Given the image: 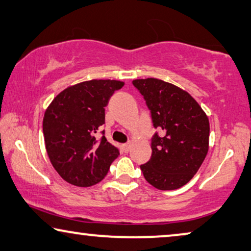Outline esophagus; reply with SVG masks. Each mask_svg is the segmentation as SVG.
Instances as JSON below:
<instances>
[{
	"instance_id": "obj_1",
	"label": "esophagus",
	"mask_w": 251,
	"mask_h": 251,
	"mask_svg": "<svg viewBox=\"0 0 251 251\" xmlns=\"http://www.w3.org/2000/svg\"><path fill=\"white\" fill-rule=\"evenodd\" d=\"M123 149H124V152H128L129 151V149H130V144L129 143H126V144H124L123 145Z\"/></svg>"
}]
</instances>
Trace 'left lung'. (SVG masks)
<instances>
[{"label":"left lung","instance_id":"left-lung-1","mask_svg":"<svg viewBox=\"0 0 251 251\" xmlns=\"http://www.w3.org/2000/svg\"><path fill=\"white\" fill-rule=\"evenodd\" d=\"M151 111L155 133L152 155L141 170L149 184L160 190L186 185L200 169L208 151L209 122L195 99L176 85L159 78L133 81Z\"/></svg>","mask_w":251,"mask_h":251}]
</instances>
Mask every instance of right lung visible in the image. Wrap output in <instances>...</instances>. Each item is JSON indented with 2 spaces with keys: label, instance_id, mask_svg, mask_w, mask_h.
Masks as SVG:
<instances>
[{
  "label": "right lung",
  "instance_id": "obj_1",
  "mask_svg": "<svg viewBox=\"0 0 251 251\" xmlns=\"http://www.w3.org/2000/svg\"><path fill=\"white\" fill-rule=\"evenodd\" d=\"M124 82L84 81L63 90L45 111L46 151L58 175L71 185L90 187L106 177L118 149L97 134L104 124V107Z\"/></svg>",
  "mask_w": 251,
  "mask_h": 251
}]
</instances>
